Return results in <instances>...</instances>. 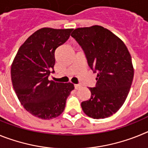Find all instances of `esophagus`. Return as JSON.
Wrapping results in <instances>:
<instances>
[{"instance_id":"1","label":"esophagus","mask_w":148,"mask_h":148,"mask_svg":"<svg viewBox=\"0 0 148 148\" xmlns=\"http://www.w3.org/2000/svg\"><path fill=\"white\" fill-rule=\"evenodd\" d=\"M74 87H75V90H78V89L81 87V86L78 85V84H75V85H74Z\"/></svg>"}]
</instances>
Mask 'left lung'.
Returning a JSON list of instances; mask_svg holds the SVG:
<instances>
[{
  "mask_svg": "<svg viewBox=\"0 0 148 148\" xmlns=\"http://www.w3.org/2000/svg\"><path fill=\"white\" fill-rule=\"evenodd\" d=\"M71 36L97 73L95 87L89 88L90 99L82 102L84 113L95 119L110 117L121 108L131 87L134 70L130 53L119 38L101 26L77 28Z\"/></svg>",
  "mask_w": 148,
  "mask_h": 148,
  "instance_id": "8db88e82",
  "label": "left lung"
}]
</instances>
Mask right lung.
Here are the masks:
<instances>
[{"mask_svg":"<svg viewBox=\"0 0 148 148\" xmlns=\"http://www.w3.org/2000/svg\"><path fill=\"white\" fill-rule=\"evenodd\" d=\"M73 29L41 28L31 35L18 49L11 67L13 88L29 113L42 119L63 113L74 85L49 81L54 73L56 49L70 38Z\"/></svg>","mask_w":148,"mask_h":148,"instance_id":"right-lung-1","label":"right lung"}]
</instances>
